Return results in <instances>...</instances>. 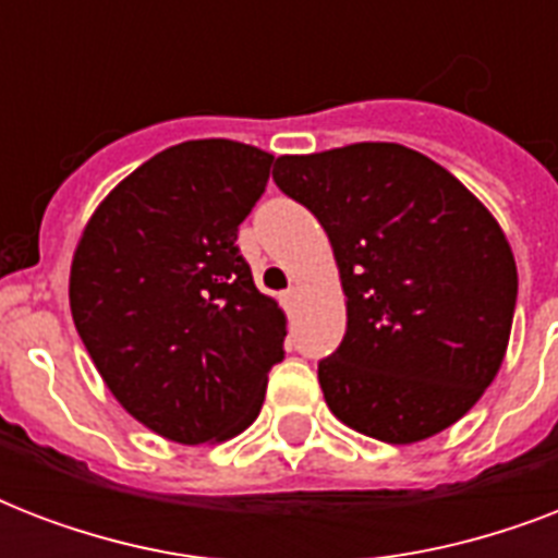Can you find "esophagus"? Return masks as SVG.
Segmentation results:
<instances>
[{
    "label": "esophagus",
    "instance_id": "1",
    "mask_svg": "<svg viewBox=\"0 0 558 558\" xmlns=\"http://www.w3.org/2000/svg\"><path fill=\"white\" fill-rule=\"evenodd\" d=\"M298 298H301V292H298V287H289L287 292L280 295V301H283V306H287V310H292V306L298 304Z\"/></svg>",
    "mask_w": 558,
    "mask_h": 558
}]
</instances>
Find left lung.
<instances>
[{
	"instance_id": "1",
	"label": "left lung",
	"mask_w": 558,
	"mask_h": 558,
	"mask_svg": "<svg viewBox=\"0 0 558 558\" xmlns=\"http://www.w3.org/2000/svg\"><path fill=\"white\" fill-rule=\"evenodd\" d=\"M271 177L324 226L348 295V332L318 362L332 414L393 446L458 423L501 367L519 295L493 214L402 144L280 156Z\"/></svg>"
}]
</instances>
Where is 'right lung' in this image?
<instances>
[{"mask_svg": "<svg viewBox=\"0 0 558 558\" xmlns=\"http://www.w3.org/2000/svg\"><path fill=\"white\" fill-rule=\"evenodd\" d=\"M271 161L226 138L177 144L83 228L69 278L74 327L112 397L168 440L245 432L283 359L287 318L236 248Z\"/></svg>", "mask_w": 558, "mask_h": 558, "instance_id": "add662e5", "label": "right lung"}]
</instances>
